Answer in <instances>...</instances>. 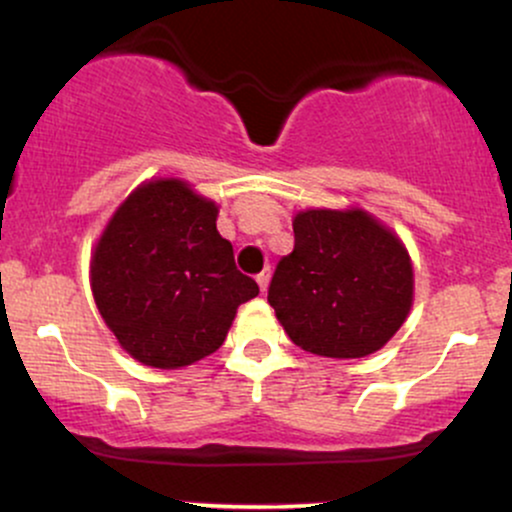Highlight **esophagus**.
<instances>
[{
	"mask_svg": "<svg viewBox=\"0 0 512 512\" xmlns=\"http://www.w3.org/2000/svg\"><path fill=\"white\" fill-rule=\"evenodd\" d=\"M257 284H260V291L262 293L267 291V286H269V269H264V272L257 274Z\"/></svg>",
	"mask_w": 512,
	"mask_h": 512,
	"instance_id": "1",
	"label": "esophagus"
}]
</instances>
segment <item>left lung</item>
Listing matches in <instances>:
<instances>
[{"mask_svg":"<svg viewBox=\"0 0 512 512\" xmlns=\"http://www.w3.org/2000/svg\"><path fill=\"white\" fill-rule=\"evenodd\" d=\"M293 236L267 293L291 342L327 358H361L390 342L414 298L395 233L361 209H310L293 219Z\"/></svg>","mask_w":512,"mask_h":512,"instance_id":"left-lung-1","label":"left lung"}]
</instances>
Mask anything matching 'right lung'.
<instances>
[{"instance_id": "right-lung-1", "label": "right lung", "mask_w": 512, "mask_h": 512, "mask_svg": "<svg viewBox=\"0 0 512 512\" xmlns=\"http://www.w3.org/2000/svg\"><path fill=\"white\" fill-rule=\"evenodd\" d=\"M214 202L180 180H154L115 211L91 260L105 325L129 356L182 368L214 354L240 303L260 293L216 231Z\"/></svg>"}]
</instances>
